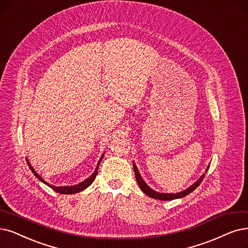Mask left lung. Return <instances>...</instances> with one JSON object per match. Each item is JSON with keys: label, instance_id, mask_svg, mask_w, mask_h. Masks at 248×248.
<instances>
[{"label": "left lung", "instance_id": "1", "mask_svg": "<svg viewBox=\"0 0 248 248\" xmlns=\"http://www.w3.org/2000/svg\"><path fill=\"white\" fill-rule=\"evenodd\" d=\"M209 167H210V166H209ZM209 167L206 168L205 173H206L207 170H209ZM133 168H134V173H135V177H136V181H137L138 185H140V189H141L146 195H148L150 197H153V199H155V200H160V201H172V200L181 199V197H184V196H186L187 194L191 193L193 190H195V188L202 183V181L203 180V178H204V175H205V174L202 175V177L200 178L199 180H197L195 183H193L191 186L188 187L187 189H185V190H183V191H181V192H178V193H161V192H156V191L153 190L152 188L143 181V179H142L140 174V171H138L137 167H136V165H135L134 163H133Z\"/></svg>", "mask_w": 248, "mask_h": 248}]
</instances>
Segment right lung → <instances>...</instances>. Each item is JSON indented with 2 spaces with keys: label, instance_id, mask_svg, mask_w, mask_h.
Masks as SVG:
<instances>
[{
  "label": "right lung",
  "instance_id": "1",
  "mask_svg": "<svg viewBox=\"0 0 248 248\" xmlns=\"http://www.w3.org/2000/svg\"><path fill=\"white\" fill-rule=\"evenodd\" d=\"M103 156H104V155H102V157L100 158V161H98L97 166H96V168H95V170H94V172L92 174V176H91V177H88L87 179H85V180H84V181H82L81 183L76 184V185H73V186H54V185H52V184L47 183L46 181H45V180L43 179V178L35 172V170L33 169L32 166L31 165V163H29V161H28V160H26V162H27V165H28V167H29V169L31 170V172L35 175V177L37 178L38 180H41V181H42L43 183H45L46 185H47L48 187H51L52 189H54L56 192H59V193H61V194H72V193H77V192H80V191L84 190L85 188H87L88 186H90V185L94 181L95 177H96V174H97L98 165H100V163H101V161H102Z\"/></svg>",
  "mask_w": 248,
  "mask_h": 248
}]
</instances>
